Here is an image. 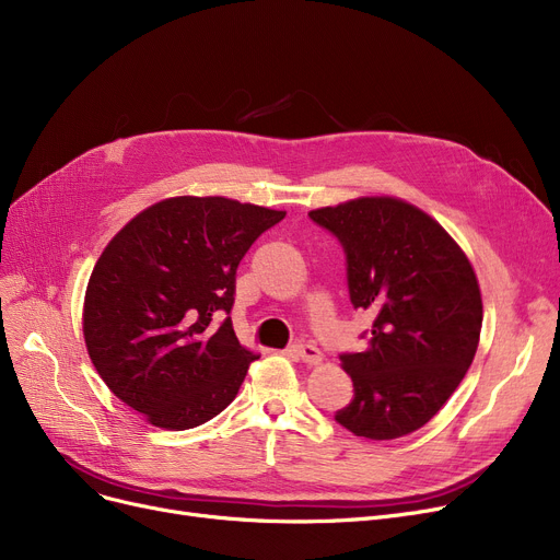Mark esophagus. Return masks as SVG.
<instances>
[{
  "label": "esophagus",
  "mask_w": 560,
  "mask_h": 560,
  "mask_svg": "<svg viewBox=\"0 0 560 560\" xmlns=\"http://www.w3.org/2000/svg\"><path fill=\"white\" fill-rule=\"evenodd\" d=\"M294 351L299 355V360H303L305 364H322L324 362V353L316 349L314 343H294Z\"/></svg>",
  "instance_id": "1"
}]
</instances>
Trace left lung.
Listing matches in <instances>:
<instances>
[{
	"label": "left lung",
	"mask_w": 560,
	"mask_h": 560,
	"mask_svg": "<svg viewBox=\"0 0 560 560\" xmlns=\"http://www.w3.org/2000/svg\"><path fill=\"white\" fill-rule=\"evenodd\" d=\"M310 219L341 242L351 303L374 316L366 349L341 355L355 396L335 419L366 440L410 435L440 412L476 355L483 301L474 266L401 198L362 196Z\"/></svg>",
	"instance_id": "1"
}]
</instances>
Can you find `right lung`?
<instances>
[{"label":"right lung","mask_w":560,"mask_h":560,"mask_svg":"<svg viewBox=\"0 0 560 560\" xmlns=\"http://www.w3.org/2000/svg\"><path fill=\"white\" fill-rule=\"evenodd\" d=\"M287 211L223 196H175L131 219L102 250L84 296V341L100 378L156 429L223 412L259 355L230 310L236 266Z\"/></svg>","instance_id":"right-lung-1"}]
</instances>
